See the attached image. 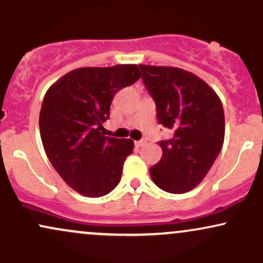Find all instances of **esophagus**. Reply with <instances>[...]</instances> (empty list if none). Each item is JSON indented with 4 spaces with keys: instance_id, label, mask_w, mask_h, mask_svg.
Here are the masks:
<instances>
[{
    "instance_id": "esophagus-1",
    "label": "esophagus",
    "mask_w": 263,
    "mask_h": 263,
    "mask_svg": "<svg viewBox=\"0 0 263 263\" xmlns=\"http://www.w3.org/2000/svg\"><path fill=\"white\" fill-rule=\"evenodd\" d=\"M144 143H146V141H136V142H135V144H136V146H137V147H142Z\"/></svg>"
}]
</instances>
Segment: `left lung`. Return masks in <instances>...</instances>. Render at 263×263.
Instances as JSON below:
<instances>
[{
    "instance_id": "left-lung-1",
    "label": "left lung",
    "mask_w": 263,
    "mask_h": 263,
    "mask_svg": "<svg viewBox=\"0 0 263 263\" xmlns=\"http://www.w3.org/2000/svg\"><path fill=\"white\" fill-rule=\"evenodd\" d=\"M142 80L156 102L157 119L173 129L158 142L161 161L149 168L158 188L172 194L194 189L222 148L224 108L219 96L200 78L174 66L140 65Z\"/></svg>"
}]
</instances>
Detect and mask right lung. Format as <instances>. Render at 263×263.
Returning <instances> with one entry per match:
<instances>
[{
    "label": "right lung",
    "instance_id": "1",
    "mask_svg": "<svg viewBox=\"0 0 263 263\" xmlns=\"http://www.w3.org/2000/svg\"><path fill=\"white\" fill-rule=\"evenodd\" d=\"M135 64L79 68L48 89L39 114L43 147L63 180L84 197L99 198L115 189L134 141L101 135L119 90L141 78Z\"/></svg>",
    "mask_w": 263,
    "mask_h": 263
}]
</instances>
